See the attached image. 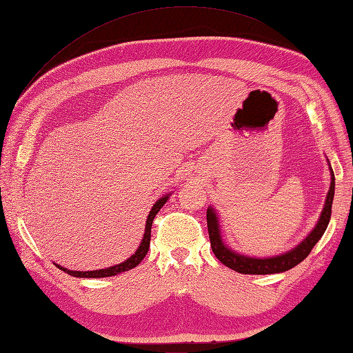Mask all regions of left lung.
Returning a JSON list of instances; mask_svg holds the SVG:
<instances>
[{"instance_id":"8db88e82","label":"left lung","mask_w":353,"mask_h":353,"mask_svg":"<svg viewBox=\"0 0 353 353\" xmlns=\"http://www.w3.org/2000/svg\"><path fill=\"white\" fill-rule=\"evenodd\" d=\"M326 161H328V166H330L331 184H330L328 193H326V199H325L319 220H317L316 226L312 229L310 234H308L298 245L290 248V250L286 253L270 256V257H254V256H248V254H243L232 250L229 245H226L225 239H223L220 219L216 208H214V206H208V210H206V223H208L211 248L217 259L223 265H226L228 268L234 270L239 274H256V276L285 272V271H289L290 268H294V266H296L299 262H303L305 257L310 254L312 248L316 245V243L319 241L322 235L325 234V230L328 228V223L331 219V208H332L334 192H335V178H334V172H332L330 160L326 159Z\"/></svg>"}]
</instances>
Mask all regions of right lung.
<instances>
[{"instance_id":"1","label":"right lung","mask_w":353,"mask_h":353,"mask_svg":"<svg viewBox=\"0 0 353 353\" xmlns=\"http://www.w3.org/2000/svg\"><path fill=\"white\" fill-rule=\"evenodd\" d=\"M170 197V193L168 194H163L160 199H157V202L152 205V208L148 214L147 217V225H145V232H143V238L137 247V250L128 257L127 261L114 265V266H108V268H103V270H94V271H72V270H67L61 265H57L59 270H63L64 272H67L68 276H73V277H79V279H101V277H112V276H117V274H121L124 271H130L134 266L139 265L142 262V259L145 257V254L148 253V248H150V239H151V226H152V220L154 217L157 216V212L161 210V206L168 202V199Z\"/></svg>"}]
</instances>
